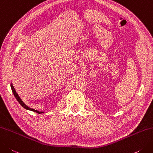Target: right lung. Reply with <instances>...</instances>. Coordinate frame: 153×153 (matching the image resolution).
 I'll return each instance as SVG.
<instances>
[{
  "instance_id": "right-lung-1",
  "label": "right lung",
  "mask_w": 153,
  "mask_h": 153,
  "mask_svg": "<svg viewBox=\"0 0 153 153\" xmlns=\"http://www.w3.org/2000/svg\"><path fill=\"white\" fill-rule=\"evenodd\" d=\"M10 87H11V89H12V91H13V94H14V97H16V99L17 100V101H19V103L21 105H22L24 108L25 109H27V110H30V111H34V112H36V113H38V114H41V113H43L44 112L43 111H37V110H35V109H32V108H30L29 107H28L23 102V101H22V100H21L20 99V97H19V95H18V94L16 93V90H15V89H14V86L13 85V84H10Z\"/></svg>"
}]
</instances>
